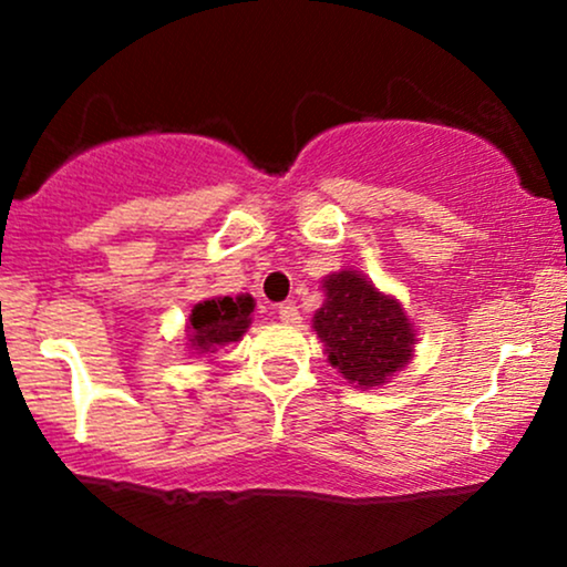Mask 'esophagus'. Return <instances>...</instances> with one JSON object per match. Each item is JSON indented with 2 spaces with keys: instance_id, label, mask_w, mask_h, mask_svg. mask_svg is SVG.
I'll list each match as a JSON object with an SVG mask.
<instances>
[{
  "instance_id": "esophagus-1",
  "label": "esophagus",
  "mask_w": 567,
  "mask_h": 567,
  "mask_svg": "<svg viewBox=\"0 0 567 567\" xmlns=\"http://www.w3.org/2000/svg\"><path fill=\"white\" fill-rule=\"evenodd\" d=\"M277 315H279V320H282L285 324H296L298 320H301V317H298V309L292 303H279Z\"/></svg>"
}]
</instances>
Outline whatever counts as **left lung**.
Wrapping results in <instances>:
<instances>
[{"label":"left lung","mask_w":567,"mask_h":567,"mask_svg":"<svg viewBox=\"0 0 567 567\" xmlns=\"http://www.w3.org/2000/svg\"><path fill=\"white\" fill-rule=\"evenodd\" d=\"M322 290L324 301L311 328L324 343L330 365L349 383L383 386L413 360L415 328L394 296L354 269L328 275Z\"/></svg>","instance_id":"left-lung-1"}]
</instances>
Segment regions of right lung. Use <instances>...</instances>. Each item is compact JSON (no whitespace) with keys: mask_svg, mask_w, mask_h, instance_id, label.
Wrapping results in <instances>:
<instances>
[{"mask_svg":"<svg viewBox=\"0 0 567 567\" xmlns=\"http://www.w3.org/2000/svg\"><path fill=\"white\" fill-rule=\"evenodd\" d=\"M256 301L250 296H216L192 309L186 324L188 349L194 354H216L226 343L239 341L250 328V315Z\"/></svg>","mask_w":567,"mask_h":567,"instance_id":"right-lung-1","label":"right lung"}]
</instances>
